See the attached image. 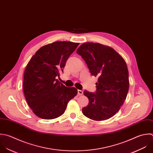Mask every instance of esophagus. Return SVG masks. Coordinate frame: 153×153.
<instances>
[{"mask_svg": "<svg viewBox=\"0 0 153 153\" xmlns=\"http://www.w3.org/2000/svg\"><path fill=\"white\" fill-rule=\"evenodd\" d=\"M77 92H78V94H79V95H82L83 94V91H82V90H78V91H77Z\"/></svg>", "mask_w": 153, "mask_h": 153, "instance_id": "34e87169", "label": "esophagus"}]
</instances>
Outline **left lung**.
<instances>
[{
    "mask_svg": "<svg viewBox=\"0 0 153 153\" xmlns=\"http://www.w3.org/2000/svg\"><path fill=\"white\" fill-rule=\"evenodd\" d=\"M77 53L82 56L91 74L98 77L96 92H83L89 104L82 108V113L94 120L108 119L119 111L128 93L126 63L114 49L98 43H85Z\"/></svg>",
    "mask_w": 153,
    "mask_h": 153,
    "instance_id": "8db88e82",
    "label": "left lung"
}]
</instances>
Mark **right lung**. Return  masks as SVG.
Returning <instances> with one entry per match:
<instances>
[{"mask_svg":"<svg viewBox=\"0 0 153 153\" xmlns=\"http://www.w3.org/2000/svg\"><path fill=\"white\" fill-rule=\"evenodd\" d=\"M79 43L55 42L41 47L32 56L24 74L23 91L33 112L43 119H53L64 114L77 89L61 83L57 77Z\"/></svg>","mask_w":153,"mask_h":153,"instance_id":"obj_1","label":"right lung"}]
</instances>
